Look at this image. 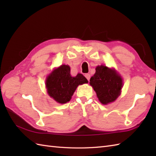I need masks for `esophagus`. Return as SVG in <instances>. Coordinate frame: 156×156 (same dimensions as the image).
I'll list each match as a JSON object with an SVG mask.
<instances>
[{
	"mask_svg": "<svg viewBox=\"0 0 156 156\" xmlns=\"http://www.w3.org/2000/svg\"><path fill=\"white\" fill-rule=\"evenodd\" d=\"M85 77L87 78V79L88 81L90 80V74H85Z\"/></svg>",
	"mask_w": 156,
	"mask_h": 156,
	"instance_id": "esophagus-1",
	"label": "esophagus"
}]
</instances>
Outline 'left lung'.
Returning a JSON list of instances; mask_svg holds the SVG:
<instances>
[{
	"mask_svg": "<svg viewBox=\"0 0 156 156\" xmlns=\"http://www.w3.org/2000/svg\"><path fill=\"white\" fill-rule=\"evenodd\" d=\"M90 84L97 93L99 101L103 105H108L120 95L122 79L115 69L101 65L96 68L95 74L90 78Z\"/></svg>",
	"mask_w": 156,
	"mask_h": 156,
	"instance_id": "1",
	"label": "left lung"
}]
</instances>
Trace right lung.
Returning a JSON list of instances; mask_svg holds the SVG:
<instances>
[{"instance_id": "obj_1", "label": "right lung", "mask_w": 156, "mask_h": 156, "mask_svg": "<svg viewBox=\"0 0 156 156\" xmlns=\"http://www.w3.org/2000/svg\"><path fill=\"white\" fill-rule=\"evenodd\" d=\"M87 79L82 74L75 77L70 74V68L62 65L55 68L46 78L45 86L49 97L60 104H65L71 100L78 86L88 83Z\"/></svg>"}]
</instances>
